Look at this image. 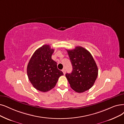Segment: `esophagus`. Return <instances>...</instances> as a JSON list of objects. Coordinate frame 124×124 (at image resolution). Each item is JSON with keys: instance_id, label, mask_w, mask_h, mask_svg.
<instances>
[{"instance_id": "1", "label": "esophagus", "mask_w": 124, "mask_h": 124, "mask_svg": "<svg viewBox=\"0 0 124 124\" xmlns=\"http://www.w3.org/2000/svg\"><path fill=\"white\" fill-rule=\"evenodd\" d=\"M62 72H63L64 75H65V73H66V70H65V69H63L62 70Z\"/></svg>"}]
</instances>
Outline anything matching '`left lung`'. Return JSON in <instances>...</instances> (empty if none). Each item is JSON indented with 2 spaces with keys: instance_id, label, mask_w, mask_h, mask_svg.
I'll return each instance as SVG.
<instances>
[{
  "instance_id": "8db88e82",
  "label": "left lung",
  "mask_w": 124,
  "mask_h": 124,
  "mask_svg": "<svg viewBox=\"0 0 124 124\" xmlns=\"http://www.w3.org/2000/svg\"><path fill=\"white\" fill-rule=\"evenodd\" d=\"M73 70L66 74L70 86L74 91L80 93L90 89L98 74L96 63L92 54L86 49L77 46L73 50H67Z\"/></svg>"
}]
</instances>
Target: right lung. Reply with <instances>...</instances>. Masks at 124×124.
Instances as JSON below:
<instances>
[{"label": "right lung", "instance_id": "1", "mask_svg": "<svg viewBox=\"0 0 124 124\" xmlns=\"http://www.w3.org/2000/svg\"><path fill=\"white\" fill-rule=\"evenodd\" d=\"M54 49L48 45L38 48L31 58L27 73L33 86L42 92H46L55 87L62 72L57 68V63L51 58Z\"/></svg>", "mask_w": 124, "mask_h": 124}]
</instances>
